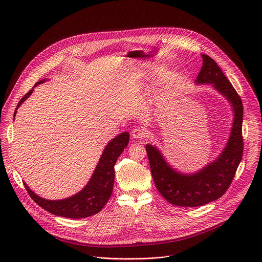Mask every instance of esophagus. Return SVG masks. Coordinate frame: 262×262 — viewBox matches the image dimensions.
Segmentation results:
<instances>
[{"instance_id":"1","label":"esophagus","mask_w":262,"mask_h":262,"mask_svg":"<svg viewBox=\"0 0 262 262\" xmlns=\"http://www.w3.org/2000/svg\"><path fill=\"white\" fill-rule=\"evenodd\" d=\"M132 136H133V138H135V139L141 140V139H144V138L147 136V133H146V130H145L144 128L136 127V128L133 129Z\"/></svg>"}]
</instances>
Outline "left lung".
Returning <instances> with one entry per match:
<instances>
[{
  "mask_svg": "<svg viewBox=\"0 0 262 262\" xmlns=\"http://www.w3.org/2000/svg\"><path fill=\"white\" fill-rule=\"evenodd\" d=\"M203 66L198 74V84H212L233 106L234 121L226 148L221 156L193 175L174 171L152 145H146L154 181L161 195L171 204L182 207H196L212 202L226 193L230 186L244 152L243 115L241 96L221 68L207 55H202Z\"/></svg>",
  "mask_w": 262,
  "mask_h": 262,
  "instance_id": "obj_1",
  "label": "left lung"
}]
</instances>
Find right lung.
<instances>
[{
	"label": "right lung",
	"instance_id": "right-lung-1",
	"mask_svg": "<svg viewBox=\"0 0 262 262\" xmlns=\"http://www.w3.org/2000/svg\"><path fill=\"white\" fill-rule=\"evenodd\" d=\"M40 81L35 86L43 83ZM34 86V87H35ZM33 89L30 90L17 103L16 108L31 95ZM14 113H16V110ZM15 115V114H14ZM129 141V134L122 133L112 140L104 148L103 154L97 164V167L84 190L77 195L63 200H47L37 196L30 190L29 186L24 182L25 188L30 197L47 211L69 219H83L93 215L101 210L113 192L115 179L114 166L117 159L124 150Z\"/></svg>",
	"mask_w": 262,
	"mask_h": 262
}]
</instances>
